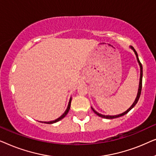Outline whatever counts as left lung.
<instances>
[{
    "instance_id": "1",
    "label": "left lung",
    "mask_w": 156,
    "mask_h": 156,
    "mask_svg": "<svg viewBox=\"0 0 156 156\" xmlns=\"http://www.w3.org/2000/svg\"><path fill=\"white\" fill-rule=\"evenodd\" d=\"M130 48L133 51L134 53H135L136 56V59H137V61L138 64H139V66H140V81H139V86H138V93H137V96H136V98L135 99V101L133 103V104L130 106V108H128V109L126 111V112H123L122 114H118V115H114V116H110V115H103V114H99V113H98L97 112H96V111L94 109V108L91 107V109L93 110V112L95 113L97 115V116H99L100 117H101V118H104V119H115V118H118V117H120V116H122L123 115L126 114L128 112H129L130 110H131L132 108H133L134 106L136 104H137V102L138 101V99H139L140 98V93H141V89H142V79H143V67H142V65L141 63H140V62L139 60V59H138V54L137 52H136V51L135 50V49H134L133 47L132 46H130Z\"/></svg>"
}]
</instances>
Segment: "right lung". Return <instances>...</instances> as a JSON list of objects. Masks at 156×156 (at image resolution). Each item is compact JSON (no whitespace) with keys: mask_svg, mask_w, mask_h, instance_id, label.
<instances>
[{"mask_svg":"<svg viewBox=\"0 0 156 156\" xmlns=\"http://www.w3.org/2000/svg\"><path fill=\"white\" fill-rule=\"evenodd\" d=\"M71 101H72V97L70 98V99H69V104H68V106H67V109H66V111H65V113H64V114H63L61 116H59L58 119H55V120H54V121H48V122H46V121H42V123H48V124H52V123H56V122H57V121H59L62 120V119L63 118H65V116H66V115L67 114V113L69 112V111L70 106H71Z\"/></svg>","mask_w":156,"mask_h":156,"instance_id":"right-lung-1","label":"right lung"}]
</instances>
